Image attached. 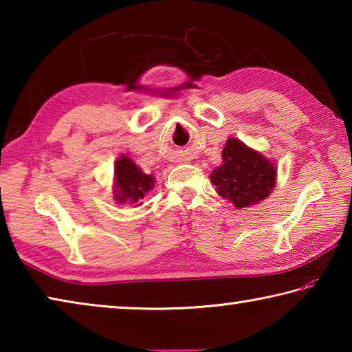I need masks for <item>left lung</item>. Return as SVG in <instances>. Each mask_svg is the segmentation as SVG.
Returning <instances> with one entry per match:
<instances>
[{"mask_svg": "<svg viewBox=\"0 0 352 352\" xmlns=\"http://www.w3.org/2000/svg\"><path fill=\"white\" fill-rule=\"evenodd\" d=\"M222 164L212 170L211 182L219 195L236 208L258 205L276 184V168L264 155L230 138L222 152Z\"/></svg>", "mask_w": 352, "mask_h": 352, "instance_id": "obj_1", "label": "left lung"}]
</instances>
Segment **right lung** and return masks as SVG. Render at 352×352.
Wrapping results in <instances>:
<instances>
[{
    "label": "right lung",
    "instance_id": "right-lung-1",
    "mask_svg": "<svg viewBox=\"0 0 352 352\" xmlns=\"http://www.w3.org/2000/svg\"><path fill=\"white\" fill-rule=\"evenodd\" d=\"M155 178L147 175L127 155H121L115 164V200L119 205L138 204L153 189Z\"/></svg>",
    "mask_w": 352,
    "mask_h": 352
}]
</instances>
